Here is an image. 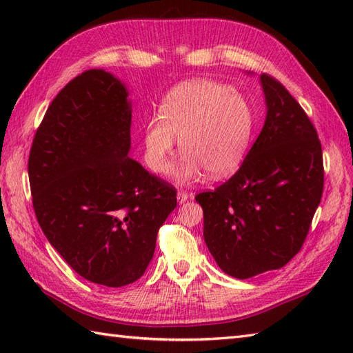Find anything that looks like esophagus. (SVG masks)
<instances>
[{
  "mask_svg": "<svg viewBox=\"0 0 353 353\" xmlns=\"http://www.w3.org/2000/svg\"><path fill=\"white\" fill-rule=\"evenodd\" d=\"M192 196H191V194L190 192H186V191H179L177 192V201H179V203H185V201L186 200H190Z\"/></svg>",
  "mask_w": 353,
  "mask_h": 353,
  "instance_id": "1",
  "label": "esophagus"
}]
</instances>
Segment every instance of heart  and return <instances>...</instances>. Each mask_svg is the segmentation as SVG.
Segmentation results:
<instances>
[{
	"label": "heart",
	"instance_id": "obj_1",
	"mask_svg": "<svg viewBox=\"0 0 353 353\" xmlns=\"http://www.w3.org/2000/svg\"><path fill=\"white\" fill-rule=\"evenodd\" d=\"M252 129V110L241 95L212 80L186 81L171 89L161 115L145 124V163L163 174L179 139L183 157L172 171L176 179L188 182L201 171L223 179L244 159Z\"/></svg>",
	"mask_w": 353,
	"mask_h": 353
}]
</instances>
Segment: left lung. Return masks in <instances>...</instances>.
Listing matches in <instances>:
<instances>
[{
	"instance_id": "8db88e82",
	"label": "left lung",
	"mask_w": 353,
	"mask_h": 353,
	"mask_svg": "<svg viewBox=\"0 0 353 353\" xmlns=\"http://www.w3.org/2000/svg\"><path fill=\"white\" fill-rule=\"evenodd\" d=\"M261 85L267 117L258 139L228 182L196 196L203 236L232 277L277 270L301 252L323 194V153L316 127L285 86Z\"/></svg>"
}]
</instances>
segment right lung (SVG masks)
I'll use <instances>...</instances> for the list:
<instances>
[{
  "label": "right lung",
  "instance_id": "1",
  "mask_svg": "<svg viewBox=\"0 0 353 353\" xmlns=\"http://www.w3.org/2000/svg\"><path fill=\"white\" fill-rule=\"evenodd\" d=\"M104 70L72 79L51 101L28 156L37 223L74 272L104 287L144 274L176 188L129 157L132 104Z\"/></svg>",
  "mask_w": 353,
  "mask_h": 353
}]
</instances>
